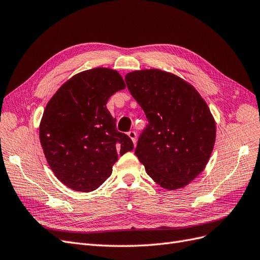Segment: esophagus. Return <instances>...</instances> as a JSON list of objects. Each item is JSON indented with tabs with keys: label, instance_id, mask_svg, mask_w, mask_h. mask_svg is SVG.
I'll use <instances>...</instances> for the list:
<instances>
[{
	"label": "esophagus",
	"instance_id": "1",
	"mask_svg": "<svg viewBox=\"0 0 260 260\" xmlns=\"http://www.w3.org/2000/svg\"><path fill=\"white\" fill-rule=\"evenodd\" d=\"M128 137L132 140V142L136 144V142H137V133H136V131H129Z\"/></svg>",
	"mask_w": 260,
	"mask_h": 260
}]
</instances>
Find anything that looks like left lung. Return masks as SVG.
<instances>
[{
	"label": "left lung",
	"mask_w": 260,
	"mask_h": 260,
	"mask_svg": "<svg viewBox=\"0 0 260 260\" xmlns=\"http://www.w3.org/2000/svg\"><path fill=\"white\" fill-rule=\"evenodd\" d=\"M148 124L136 155L147 175L166 190L184 187L205 169L216 141V121L194 86L161 69L125 75Z\"/></svg>",
	"instance_id": "1"
}]
</instances>
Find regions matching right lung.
I'll list each match as a JSON object with an SVG mask.
<instances>
[{
    "label": "right lung",
    "instance_id": "1",
    "mask_svg": "<svg viewBox=\"0 0 260 260\" xmlns=\"http://www.w3.org/2000/svg\"><path fill=\"white\" fill-rule=\"evenodd\" d=\"M124 88L117 70L96 67L73 76L46 104L39 127L41 146L54 175L72 190H96L112 175L118 155L133 149L106 108L109 98Z\"/></svg>",
    "mask_w": 260,
    "mask_h": 260
}]
</instances>
